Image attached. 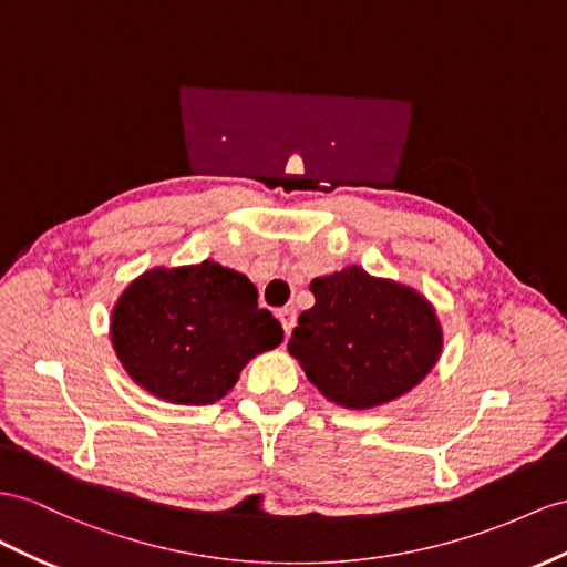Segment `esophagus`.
<instances>
[{"instance_id":"1","label":"esophagus","mask_w":567,"mask_h":567,"mask_svg":"<svg viewBox=\"0 0 567 567\" xmlns=\"http://www.w3.org/2000/svg\"><path fill=\"white\" fill-rule=\"evenodd\" d=\"M278 318H280V323H282L285 336H289V332H292V328H295V323H297V311L292 307H285V309L278 311Z\"/></svg>"}]
</instances>
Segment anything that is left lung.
I'll return each instance as SVG.
<instances>
[{"label":"left lung","mask_w":567,"mask_h":567,"mask_svg":"<svg viewBox=\"0 0 567 567\" xmlns=\"http://www.w3.org/2000/svg\"><path fill=\"white\" fill-rule=\"evenodd\" d=\"M316 303L287 350L321 395L371 410L422 383L443 350L433 303L414 287L350 266L311 280Z\"/></svg>","instance_id":"left-lung-1"}]
</instances>
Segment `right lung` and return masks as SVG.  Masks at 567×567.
<instances>
[{
    "label": "right lung",
    "instance_id": "obj_1",
    "mask_svg": "<svg viewBox=\"0 0 567 567\" xmlns=\"http://www.w3.org/2000/svg\"><path fill=\"white\" fill-rule=\"evenodd\" d=\"M246 275L215 260L145 270L112 309L110 338L124 371L151 395L200 408L225 398L256 354L282 342Z\"/></svg>",
    "mask_w": 567,
    "mask_h": 567
}]
</instances>
